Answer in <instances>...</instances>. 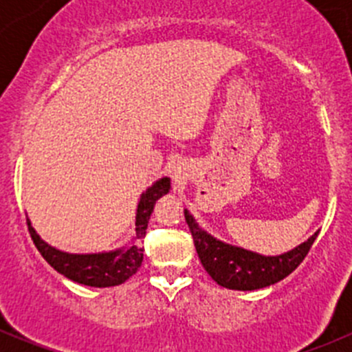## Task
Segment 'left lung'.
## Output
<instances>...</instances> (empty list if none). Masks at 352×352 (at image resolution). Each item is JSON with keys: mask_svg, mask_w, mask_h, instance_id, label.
Masks as SVG:
<instances>
[{"mask_svg": "<svg viewBox=\"0 0 352 352\" xmlns=\"http://www.w3.org/2000/svg\"><path fill=\"white\" fill-rule=\"evenodd\" d=\"M186 221L189 225L202 267L219 286L240 291L261 289L285 279L305 261L318 235L317 232L307 242L298 245L287 254L264 257L212 239L199 228L189 211H186Z\"/></svg>", "mask_w": 352, "mask_h": 352, "instance_id": "obj_1", "label": "left lung"}]
</instances>
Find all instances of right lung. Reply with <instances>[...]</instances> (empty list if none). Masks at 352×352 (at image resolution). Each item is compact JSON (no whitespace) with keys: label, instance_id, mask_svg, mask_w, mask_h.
<instances>
[{"label":"right lung","instance_id":"obj_1","mask_svg":"<svg viewBox=\"0 0 352 352\" xmlns=\"http://www.w3.org/2000/svg\"><path fill=\"white\" fill-rule=\"evenodd\" d=\"M170 190V180L162 179L155 182L146 192L141 196L138 204L136 214V235L133 243L122 250L109 252V254H91V255H73L59 252L51 245L42 242L41 236L35 233L27 219L28 233L34 240L35 247L41 252L42 257L65 278L85 286L94 287H109L122 285L124 281L136 274L138 269L143 262V239L146 236L148 223H150L151 212H153L155 202L165 196Z\"/></svg>","mask_w":352,"mask_h":352}]
</instances>
